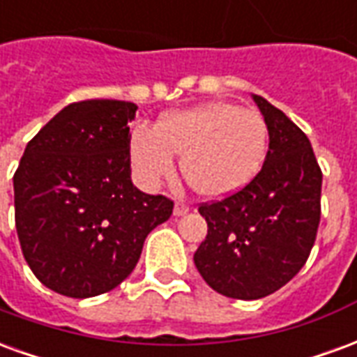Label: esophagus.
I'll list each match as a JSON object with an SVG mask.
<instances>
[{"instance_id": "esophagus-1", "label": "esophagus", "mask_w": 357, "mask_h": 357, "mask_svg": "<svg viewBox=\"0 0 357 357\" xmlns=\"http://www.w3.org/2000/svg\"><path fill=\"white\" fill-rule=\"evenodd\" d=\"M187 212H189V204H185L183 201L176 202V206H174V216H185Z\"/></svg>"}]
</instances>
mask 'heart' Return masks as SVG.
<instances>
[{"mask_svg":"<svg viewBox=\"0 0 357 357\" xmlns=\"http://www.w3.org/2000/svg\"><path fill=\"white\" fill-rule=\"evenodd\" d=\"M264 118L235 102L214 101L164 116L155 130L132 133V164L145 185L174 174V155H181V174L195 193L222 199L239 191L262 168L268 153Z\"/></svg>","mask_w":357,"mask_h":357,"instance_id":"obj_1","label":"heart"}]
</instances>
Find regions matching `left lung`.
Here are the masks:
<instances>
[{
	"label": "left lung",
	"instance_id": "1",
	"mask_svg": "<svg viewBox=\"0 0 357 357\" xmlns=\"http://www.w3.org/2000/svg\"><path fill=\"white\" fill-rule=\"evenodd\" d=\"M268 126L262 170L241 191L199 206L208 224L193 260L202 279L229 298L279 291L306 264L321 218V168L306 133L260 95Z\"/></svg>",
	"mask_w": 357,
	"mask_h": 357
}]
</instances>
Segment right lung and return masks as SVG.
Listing matches in <instances>:
<instances>
[{"label":"right lung","mask_w":357,"mask_h":357,"mask_svg":"<svg viewBox=\"0 0 357 357\" xmlns=\"http://www.w3.org/2000/svg\"><path fill=\"white\" fill-rule=\"evenodd\" d=\"M137 105L73 102L32 139L15 176V225L34 275L70 298L112 291L174 202L132 183L130 122Z\"/></svg>","instance_id":"add662e5"}]
</instances>
